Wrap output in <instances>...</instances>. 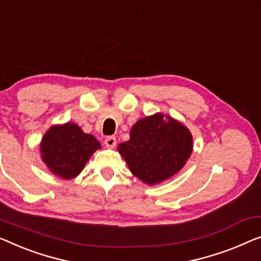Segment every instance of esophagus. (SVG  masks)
Listing matches in <instances>:
<instances>
[{
    "instance_id": "34e87169",
    "label": "esophagus",
    "mask_w": 261,
    "mask_h": 261,
    "mask_svg": "<svg viewBox=\"0 0 261 261\" xmlns=\"http://www.w3.org/2000/svg\"><path fill=\"white\" fill-rule=\"evenodd\" d=\"M104 144H106V146L109 147V149H114L116 144H117V141H116L115 137L110 136V137H107L106 141H104Z\"/></svg>"
}]
</instances>
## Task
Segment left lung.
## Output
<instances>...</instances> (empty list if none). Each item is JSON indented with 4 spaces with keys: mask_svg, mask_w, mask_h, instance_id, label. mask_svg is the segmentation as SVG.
Masks as SVG:
<instances>
[{
    "mask_svg": "<svg viewBox=\"0 0 261 261\" xmlns=\"http://www.w3.org/2000/svg\"><path fill=\"white\" fill-rule=\"evenodd\" d=\"M118 152L132 174L147 185L161 184L184 168L193 150V137L179 120L157 112L137 120L130 139Z\"/></svg>",
    "mask_w": 261,
    "mask_h": 261,
    "instance_id": "1",
    "label": "left lung"
}]
</instances>
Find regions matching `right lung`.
Segmentation results:
<instances>
[{
	"instance_id": "right-lung-1",
	"label": "right lung",
	"mask_w": 261,
	"mask_h": 261,
	"mask_svg": "<svg viewBox=\"0 0 261 261\" xmlns=\"http://www.w3.org/2000/svg\"><path fill=\"white\" fill-rule=\"evenodd\" d=\"M100 144L75 123L50 126L40 143L42 162L50 172L69 180L79 176Z\"/></svg>"
}]
</instances>
